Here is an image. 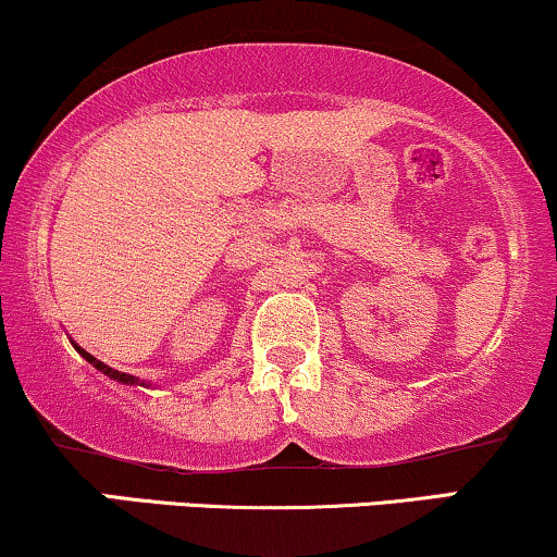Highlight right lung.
Masks as SVG:
<instances>
[{
    "label": "right lung",
    "mask_w": 557,
    "mask_h": 557,
    "mask_svg": "<svg viewBox=\"0 0 557 557\" xmlns=\"http://www.w3.org/2000/svg\"><path fill=\"white\" fill-rule=\"evenodd\" d=\"M72 346H74V348H77V351H79V356H82V359H87L89 363H92V367H95V369H98V372H102V374H106V376H111V380H115V382H121V384H141V387H144V382L139 380V376H134V374H123V372H119V369L108 367V363H102V361H98V359H95V356H92V354H87V351H85V348H79V346H77V343H74V341H72Z\"/></svg>",
    "instance_id": "add662e5"
}]
</instances>
